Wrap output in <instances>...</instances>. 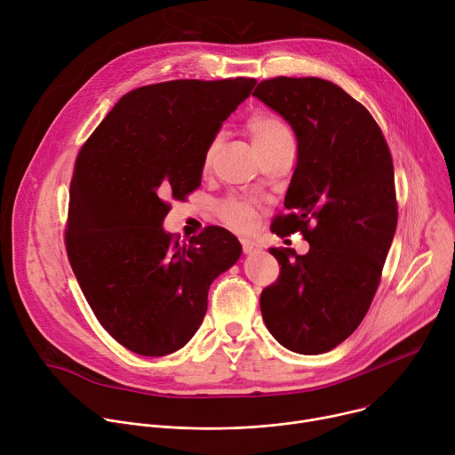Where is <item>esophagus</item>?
<instances>
[{
  "instance_id": "34e87169",
  "label": "esophagus",
  "mask_w": 455,
  "mask_h": 455,
  "mask_svg": "<svg viewBox=\"0 0 455 455\" xmlns=\"http://www.w3.org/2000/svg\"><path fill=\"white\" fill-rule=\"evenodd\" d=\"M241 244H243V251L248 253V255L261 250V246H259L255 241H250V239H241Z\"/></svg>"
}]
</instances>
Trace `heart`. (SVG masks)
Listing matches in <instances>:
<instances>
[{"mask_svg": "<svg viewBox=\"0 0 455 455\" xmlns=\"http://www.w3.org/2000/svg\"><path fill=\"white\" fill-rule=\"evenodd\" d=\"M246 132H248L251 146H253V149L259 156H261L267 151H270V149H274L275 146H279L283 142L293 140L291 129L288 127V124L283 118H279L277 115H272V113H267V111L253 113L246 122ZM220 146H221L220 137H214L209 142V146L204 153V160H202L204 171L211 169V165L214 162V156L220 151ZM218 212H220V218L228 227H232L239 232L250 230L255 223V204H251L248 200L228 198L220 205Z\"/></svg>", "mask_w": 455, "mask_h": 455, "instance_id": "1", "label": "heart"}]
</instances>
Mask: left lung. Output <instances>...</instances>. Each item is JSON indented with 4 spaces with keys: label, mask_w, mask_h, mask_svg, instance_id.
<instances>
[{
    "label": "left lung",
    "mask_w": 455,
    "mask_h": 455,
    "mask_svg": "<svg viewBox=\"0 0 455 455\" xmlns=\"http://www.w3.org/2000/svg\"><path fill=\"white\" fill-rule=\"evenodd\" d=\"M295 132L297 167L272 232H302L309 251L270 248L279 279L263 290L268 331L300 355L328 353L363 320L391 248L395 167L372 115L318 77H275L251 93Z\"/></svg>",
    "instance_id": "1"
}]
</instances>
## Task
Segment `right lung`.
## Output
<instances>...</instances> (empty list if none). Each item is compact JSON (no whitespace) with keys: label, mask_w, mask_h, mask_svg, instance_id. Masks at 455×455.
<instances>
[{"label":"right lung","mask_w":455,"mask_h":455,"mask_svg":"<svg viewBox=\"0 0 455 455\" xmlns=\"http://www.w3.org/2000/svg\"><path fill=\"white\" fill-rule=\"evenodd\" d=\"M255 79L169 81L124 95L77 155L67 251L102 328L125 349L165 356L202 326L212 281L241 255L207 227L180 244L169 200L198 188L204 153Z\"/></svg>","instance_id":"add662e5"}]
</instances>
